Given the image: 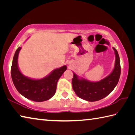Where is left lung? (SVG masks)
<instances>
[{
	"instance_id": "8db88e82",
	"label": "left lung",
	"mask_w": 135,
	"mask_h": 135,
	"mask_svg": "<svg viewBox=\"0 0 135 135\" xmlns=\"http://www.w3.org/2000/svg\"><path fill=\"white\" fill-rule=\"evenodd\" d=\"M115 55L114 68L110 74L99 81L92 82L83 78L79 79L73 73V89L79 98L90 102L97 101L108 96L114 90L119 80L121 67L118 52L113 47Z\"/></svg>"
}]
</instances>
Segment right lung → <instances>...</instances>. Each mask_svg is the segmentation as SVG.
<instances>
[{"instance_id":"1","label":"right lung","mask_w":135,"mask_h":135,"mask_svg":"<svg viewBox=\"0 0 135 135\" xmlns=\"http://www.w3.org/2000/svg\"><path fill=\"white\" fill-rule=\"evenodd\" d=\"M21 49L19 47L16 51L11 67V77L15 87L20 94L30 100L43 102L49 99L55 93L57 82L67 70V66L53 70L43 79H30L24 76L18 68V57Z\"/></svg>"}]
</instances>
